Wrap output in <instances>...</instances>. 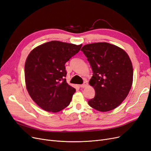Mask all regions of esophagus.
<instances>
[{"mask_svg":"<svg viewBox=\"0 0 151 151\" xmlns=\"http://www.w3.org/2000/svg\"><path fill=\"white\" fill-rule=\"evenodd\" d=\"M87 85H88V84H87V82H84V84H82L80 85V87H81V88H84V87H87Z\"/></svg>","mask_w":151,"mask_h":151,"instance_id":"34e87169","label":"esophagus"}]
</instances>
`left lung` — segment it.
<instances>
[{"instance_id": "8db88e82", "label": "left lung", "mask_w": 151, "mask_h": 151, "mask_svg": "<svg viewBox=\"0 0 151 151\" xmlns=\"http://www.w3.org/2000/svg\"><path fill=\"white\" fill-rule=\"evenodd\" d=\"M81 50L93 72L89 84L95 97L88 104L96 110L107 112L119 106L127 96L132 84V64L127 54L107 42L87 44Z\"/></svg>"}]
</instances>
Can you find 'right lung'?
<instances>
[{"label":"right lung","instance_id":"obj_1","mask_svg":"<svg viewBox=\"0 0 151 151\" xmlns=\"http://www.w3.org/2000/svg\"><path fill=\"white\" fill-rule=\"evenodd\" d=\"M81 47L53 40L29 54L25 64L26 87L32 100L44 110L58 112L69 105L76 89L66 82L65 64Z\"/></svg>","mask_w":151,"mask_h":151}]
</instances>
